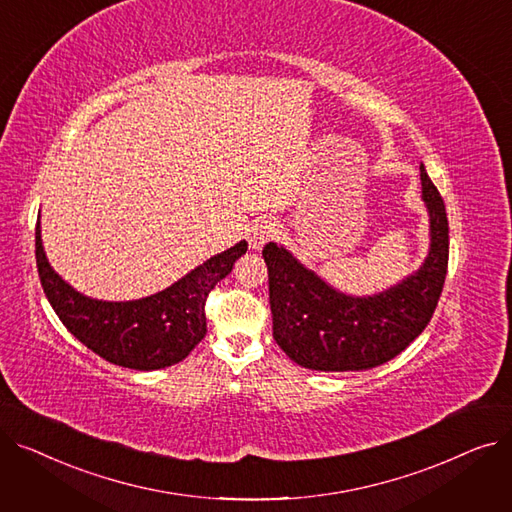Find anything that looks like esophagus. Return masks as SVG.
Listing matches in <instances>:
<instances>
[{
  "instance_id": "34e87169",
  "label": "esophagus",
  "mask_w": 512,
  "mask_h": 512,
  "mask_svg": "<svg viewBox=\"0 0 512 512\" xmlns=\"http://www.w3.org/2000/svg\"><path fill=\"white\" fill-rule=\"evenodd\" d=\"M276 234H278V226L274 222H267V220L257 222L249 232V245L259 251L263 249L265 242H270Z\"/></svg>"
}]
</instances>
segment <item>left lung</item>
<instances>
[{
    "label": "left lung",
    "instance_id": "left-lung-1",
    "mask_svg": "<svg viewBox=\"0 0 512 512\" xmlns=\"http://www.w3.org/2000/svg\"><path fill=\"white\" fill-rule=\"evenodd\" d=\"M432 247L421 270L402 284L359 299L336 292L276 242L263 247L270 280L274 340L307 369L359 371L394 359L432 319L448 270V218L421 164Z\"/></svg>",
    "mask_w": 512,
    "mask_h": 512
}]
</instances>
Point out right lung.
<instances>
[{"label":"right lung","mask_w":512,"mask_h":512,"mask_svg":"<svg viewBox=\"0 0 512 512\" xmlns=\"http://www.w3.org/2000/svg\"><path fill=\"white\" fill-rule=\"evenodd\" d=\"M247 242L207 259L203 265L153 297L128 303H103L78 294L51 270L35 230V257L41 286L62 324L101 359L128 369L151 371L182 361L207 334L205 301Z\"/></svg>","instance_id":"right-lung-1"}]
</instances>
